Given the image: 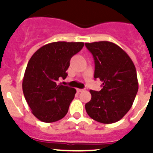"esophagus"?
I'll return each instance as SVG.
<instances>
[{"mask_svg": "<svg viewBox=\"0 0 153 153\" xmlns=\"http://www.w3.org/2000/svg\"><path fill=\"white\" fill-rule=\"evenodd\" d=\"M77 90V92H78V93H81V92H83V91H84V89H77V90Z\"/></svg>", "mask_w": 153, "mask_h": 153, "instance_id": "1", "label": "esophagus"}]
</instances>
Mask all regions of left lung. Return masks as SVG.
Wrapping results in <instances>:
<instances>
[{
  "label": "left lung",
  "mask_w": 153,
  "mask_h": 153,
  "mask_svg": "<svg viewBox=\"0 0 153 153\" xmlns=\"http://www.w3.org/2000/svg\"><path fill=\"white\" fill-rule=\"evenodd\" d=\"M95 62L94 78L102 82L100 91L90 90L91 100L85 108L90 118L109 124L120 120L128 113L138 92L135 65L126 53L114 43H86Z\"/></svg>",
  "instance_id": "8db88e82"
}]
</instances>
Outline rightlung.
I'll return each instance as SVG.
<instances>
[{
    "instance_id": "right-lung-1",
    "label": "right lung",
    "mask_w": 153,
    "mask_h": 153,
    "mask_svg": "<svg viewBox=\"0 0 153 153\" xmlns=\"http://www.w3.org/2000/svg\"><path fill=\"white\" fill-rule=\"evenodd\" d=\"M83 45V42L50 43L30 59L23 79V93L32 113L42 122H56L68 112L76 91L57 81L67 77L70 59Z\"/></svg>"
}]
</instances>
